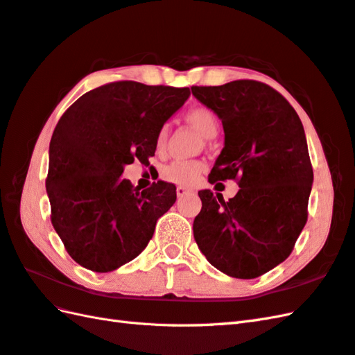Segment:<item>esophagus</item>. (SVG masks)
<instances>
[{
	"label": "esophagus",
	"mask_w": 355,
	"mask_h": 355,
	"mask_svg": "<svg viewBox=\"0 0 355 355\" xmlns=\"http://www.w3.org/2000/svg\"><path fill=\"white\" fill-rule=\"evenodd\" d=\"M189 192H192L189 187H184V186H178V187H177V196H178V198L184 196V195L189 193Z\"/></svg>",
	"instance_id": "34e87169"
}]
</instances>
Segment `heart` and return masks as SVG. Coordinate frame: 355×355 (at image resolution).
I'll use <instances>...</instances> for the list:
<instances>
[{
  "label": "heart",
  "instance_id": "1",
  "mask_svg": "<svg viewBox=\"0 0 355 355\" xmlns=\"http://www.w3.org/2000/svg\"><path fill=\"white\" fill-rule=\"evenodd\" d=\"M186 121L191 123L193 128L200 131V135L205 139H213L218 135L219 130V121L216 114L213 113L207 107H195V109L189 110L186 113ZM169 128L168 125H163L155 139V146L157 150H163L166 145ZM204 169V164L198 160H174L171 162L168 166H164L162 175L166 181L175 184L189 186L198 178Z\"/></svg>",
  "mask_w": 355,
  "mask_h": 355
}]
</instances>
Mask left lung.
Wrapping results in <instances>:
<instances>
[{
  "mask_svg": "<svg viewBox=\"0 0 355 355\" xmlns=\"http://www.w3.org/2000/svg\"><path fill=\"white\" fill-rule=\"evenodd\" d=\"M224 127L209 181L239 178L227 202L209 189L193 220L198 248L228 277L251 279L289 257L307 222L313 169L301 119L283 95L254 80L193 86Z\"/></svg>",
  "mask_w": 355,
  "mask_h": 355,
  "instance_id": "8db88e82",
  "label": "left lung"
}]
</instances>
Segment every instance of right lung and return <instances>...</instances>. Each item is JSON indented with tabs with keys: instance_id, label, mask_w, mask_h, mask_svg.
Instances as JSON below:
<instances>
[{
	"instance_id": "right-lung-1",
	"label": "right lung",
	"mask_w": 355,
	"mask_h": 355,
	"mask_svg": "<svg viewBox=\"0 0 355 355\" xmlns=\"http://www.w3.org/2000/svg\"><path fill=\"white\" fill-rule=\"evenodd\" d=\"M189 96V87L116 81L80 96L60 118L46 193L55 233L80 266L103 274L136 259L174 205V184L159 180L139 192L122 172L135 160L150 163L159 130Z\"/></svg>"
}]
</instances>
